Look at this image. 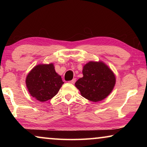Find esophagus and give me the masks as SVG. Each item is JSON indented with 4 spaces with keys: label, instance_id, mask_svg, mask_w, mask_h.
Returning <instances> with one entry per match:
<instances>
[{
    "label": "esophagus",
    "instance_id": "34e87169",
    "mask_svg": "<svg viewBox=\"0 0 147 147\" xmlns=\"http://www.w3.org/2000/svg\"><path fill=\"white\" fill-rule=\"evenodd\" d=\"M75 82H76V79L75 78H74V79H73V80H71V81H69L68 82L69 83H71V84H74V83H75Z\"/></svg>",
    "mask_w": 147,
    "mask_h": 147
}]
</instances>
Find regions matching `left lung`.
Listing matches in <instances>:
<instances>
[{"label":"left lung","instance_id":"left-lung-1","mask_svg":"<svg viewBox=\"0 0 147 147\" xmlns=\"http://www.w3.org/2000/svg\"><path fill=\"white\" fill-rule=\"evenodd\" d=\"M83 77L76 82L75 86L82 96L92 102L106 98L115 84V76L111 69L101 61H89L83 68Z\"/></svg>","mask_w":147,"mask_h":147}]
</instances>
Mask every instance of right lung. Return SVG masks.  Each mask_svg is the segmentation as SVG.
I'll return each mask as SVG.
<instances>
[{
	"label": "right lung",
	"mask_w": 147,
	"mask_h": 147,
	"mask_svg": "<svg viewBox=\"0 0 147 147\" xmlns=\"http://www.w3.org/2000/svg\"><path fill=\"white\" fill-rule=\"evenodd\" d=\"M63 83L61 76L56 73L53 63L36 66L26 79L29 93L40 102L50 100L55 96Z\"/></svg>",
	"instance_id": "right-lung-1"
}]
</instances>
